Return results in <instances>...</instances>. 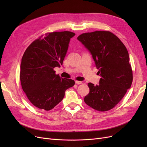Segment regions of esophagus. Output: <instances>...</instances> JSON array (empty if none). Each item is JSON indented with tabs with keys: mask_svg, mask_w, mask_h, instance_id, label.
I'll list each match as a JSON object with an SVG mask.
<instances>
[{
	"mask_svg": "<svg viewBox=\"0 0 147 147\" xmlns=\"http://www.w3.org/2000/svg\"><path fill=\"white\" fill-rule=\"evenodd\" d=\"M75 83L77 84H82V82H80V81H77V80H76V81H75Z\"/></svg>",
	"mask_w": 147,
	"mask_h": 147,
	"instance_id": "esophagus-1",
	"label": "esophagus"
}]
</instances>
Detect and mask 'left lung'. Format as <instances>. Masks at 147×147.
I'll use <instances>...</instances> for the list:
<instances>
[{"mask_svg": "<svg viewBox=\"0 0 147 147\" xmlns=\"http://www.w3.org/2000/svg\"><path fill=\"white\" fill-rule=\"evenodd\" d=\"M77 39L91 53L101 76L99 84H88L90 92L84 101L93 109L108 111L123 98L132 83L128 51L120 39L109 31L84 33Z\"/></svg>", "mask_w": 147, "mask_h": 147, "instance_id": "8db88e82", "label": "left lung"}]
</instances>
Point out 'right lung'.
<instances>
[{"label": "right lung", "mask_w": 147, "mask_h": 147, "mask_svg": "<svg viewBox=\"0 0 147 147\" xmlns=\"http://www.w3.org/2000/svg\"><path fill=\"white\" fill-rule=\"evenodd\" d=\"M70 31L45 34L26 49L20 65L21 86L29 100L36 107L48 111L63 99L65 91L75 84L62 78L54 68L63 64L71 38Z\"/></svg>", "instance_id": "right-lung-1"}]
</instances>
